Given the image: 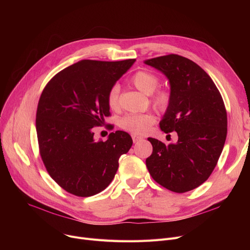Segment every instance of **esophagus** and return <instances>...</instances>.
Wrapping results in <instances>:
<instances>
[{"label":"esophagus","instance_id":"34e87169","mask_svg":"<svg viewBox=\"0 0 250 250\" xmlns=\"http://www.w3.org/2000/svg\"><path fill=\"white\" fill-rule=\"evenodd\" d=\"M132 139H133V142H134V143H137V142H139L140 140H142V139H143V137H141V136H138V135L134 134V135H132Z\"/></svg>","mask_w":250,"mask_h":250}]
</instances>
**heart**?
<instances>
[{
    "label": "heart",
    "mask_w": 250,
    "mask_h": 250,
    "mask_svg": "<svg viewBox=\"0 0 250 250\" xmlns=\"http://www.w3.org/2000/svg\"><path fill=\"white\" fill-rule=\"evenodd\" d=\"M132 83L139 91L144 94L151 95L154 106L160 110L165 111L169 108L172 102V93L168 88H158L159 78L148 71H138L130 79ZM108 107L111 110L120 108V87L112 86L106 96ZM155 123V116L151 113H135L127 114L120 120V126L134 134H142Z\"/></svg>",
    "instance_id": "1"
}]
</instances>
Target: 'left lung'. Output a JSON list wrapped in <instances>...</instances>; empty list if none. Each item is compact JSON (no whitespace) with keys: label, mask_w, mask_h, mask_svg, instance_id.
Segmentation results:
<instances>
[{"label":"left lung","mask_w":250,"mask_h":250,"mask_svg":"<svg viewBox=\"0 0 250 250\" xmlns=\"http://www.w3.org/2000/svg\"><path fill=\"white\" fill-rule=\"evenodd\" d=\"M170 82L172 102L160 128L176 132L177 143L165 145L149 138L153 146L146 165L152 178L178 193L200 187L215 169L227 137V112L213 80L199 64L178 55L145 61Z\"/></svg>","instance_id":"1"}]
</instances>
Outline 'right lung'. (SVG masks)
<instances>
[{
  "label": "right lung",
  "mask_w": 250,
  "mask_h": 250,
  "mask_svg": "<svg viewBox=\"0 0 250 250\" xmlns=\"http://www.w3.org/2000/svg\"><path fill=\"white\" fill-rule=\"evenodd\" d=\"M135 61L83 60L44 87L36 110L39 154L50 177L65 191L86 198L106 188L120 157L132 147V138L123 130L96 142L93 127L110 115L108 91Z\"/></svg>",
  "instance_id": "add662e5"
}]
</instances>
